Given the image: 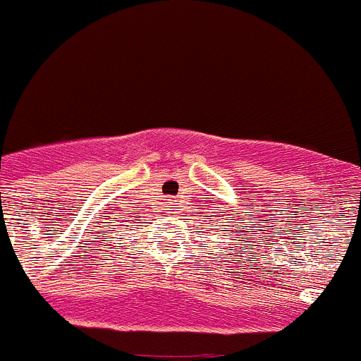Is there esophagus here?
<instances>
[{"mask_svg": "<svg viewBox=\"0 0 361 361\" xmlns=\"http://www.w3.org/2000/svg\"><path fill=\"white\" fill-rule=\"evenodd\" d=\"M173 204H175V202H170V208H173Z\"/></svg>", "mask_w": 361, "mask_h": 361, "instance_id": "esophagus-1", "label": "esophagus"}]
</instances>
